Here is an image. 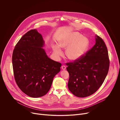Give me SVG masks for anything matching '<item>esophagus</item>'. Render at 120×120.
Segmentation results:
<instances>
[{"label":"esophagus","mask_w":120,"mask_h":120,"mask_svg":"<svg viewBox=\"0 0 120 120\" xmlns=\"http://www.w3.org/2000/svg\"><path fill=\"white\" fill-rule=\"evenodd\" d=\"M62 69L63 70H65L66 69V66L65 65H62Z\"/></svg>","instance_id":"obj_1"}]
</instances>
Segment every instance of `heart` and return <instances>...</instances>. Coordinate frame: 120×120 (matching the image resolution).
Returning a JSON list of instances; mask_svg holds the SVG:
<instances>
[{"mask_svg": "<svg viewBox=\"0 0 120 120\" xmlns=\"http://www.w3.org/2000/svg\"><path fill=\"white\" fill-rule=\"evenodd\" d=\"M57 45L53 46V51L57 56L62 55L60 48H66L65 54L67 58L75 61L80 59L86 53L89 46V41L80 33L73 32L60 36Z\"/></svg>", "mask_w": 120, "mask_h": 120, "instance_id": "1", "label": "heart"}]
</instances>
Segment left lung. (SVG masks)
Listing matches in <instances>:
<instances>
[{
	"mask_svg": "<svg viewBox=\"0 0 120 120\" xmlns=\"http://www.w3.org/2000/svg\"><path fill=\"white\" fill-rule=\"evenodd\" d=\"M95 44L80 59L66 63L68 87L78 97L89 96L100 87L109 71L110 61L105 43L95 36Z\"/></svg>",
	"mask_w": 120,
	"mask_h": 120,
	"instance_id": "left-lung-1",
	"label": "left lung"
}]
</instances>
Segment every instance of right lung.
<instances>
[{"label":"right lung","mask_w":120,"mask_h":120,"mask_svg":"<svg viewBox=\"0 0 120 120\" xmlns=\"http://www.w3.org/2000/svg\"><path fill=\"white\" fill-rule=\"evenodd\" d=\"M44 45L42 35L32 29L20 38L13 52L15 82L24 93L33 98L47 93L62 65L47 56L42 48Z\"/></svg>","instance_id":"add662e5"}]
</instances>
